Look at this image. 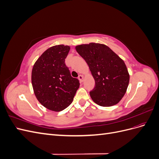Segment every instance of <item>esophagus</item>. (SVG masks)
I'll return each instance as SVG.
<instances>
[{"instance_id": "esophagus-1", "label": "esophagus", "mask_w": 159, "mask_h": 159, "mask_svg": "<svg viewBox=\"0 0 159 159\" xmlns=\"http://www.w3.org/2000/svg\"><path fill=\"white\" fill-rule=\"evenodd\" d=\"M78 79H79V80L80 81V82H83V81H84V76H83L82 75H80L78 76Z\"/></svg>"}]
</instances>
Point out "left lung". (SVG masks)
I'll list each match as a JSON object with an SVG mask.
<instances>
[{
  "label": "left lung",
  "instance_id": "obj_1",
  "mask_svg": "<svg viewBox=\"0 0 159 159\" xmlns=\"http://www.w3.org/2000/svg\"><path fill=\"white\" fill-rule=\"evenodd\" d=\"M76 51L88 64L95 85L89 94L100 106L118 103L125 94L129 74L124 61L105 44L89 43L75 46Z\"/></svg>",
  "mask_w": 159,
  "mask_h": 159
}]
</instances>
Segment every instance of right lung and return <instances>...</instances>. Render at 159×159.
I'll list each match as a JSON object with an SVG mask.
<instances>
[{"label": "right lung", "mask_w": 159, "mask_h": 159, "mask_svg": "<svg viewBox=\"0 0 159 159\" xmlns=\"http://www.w3.org/2000/svg\"><path fill=\"white\" fill-rule=\"evenodd\" d=\"M70 47L56 45L39 57L32 71V84L37 99L43 106L60 111L73 102L80 87L79 80L72 78L65 59Z\"/></svg>", "instance_id": "right-lung-1"}]
</instances>
